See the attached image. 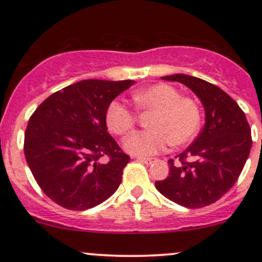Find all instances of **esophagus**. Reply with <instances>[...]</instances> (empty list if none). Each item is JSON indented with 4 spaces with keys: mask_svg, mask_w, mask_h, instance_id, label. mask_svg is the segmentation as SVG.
Segmentation results:
<instances>
[{
    "mask_svg": "<svg viewBox=\"0 0 262 262\" xmlns=\"http://www.w3.org/2000/svg\"><path fill=\"white\" fill-rule=\"evenodd\" d=\"M137 160L140 161V162H143V164L150 165V164H151V162L155 161V159H152V158H143V156H138Z\"/></svg>",
    "mask_w": 262,
    "mask_h": 262,
    "instance_id": "1",
    "label": "esophagus"
}]
</instances>
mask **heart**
I'll return each instance as SVG.
<instances>
[{
  "instance_id": "heart-1",
  "label": "heart",
  "mask_w": 262,
  "mask_h": 262,
  "mask_svg": "<svg viewBox=\"0 0 262 262\" xmlns=\"http://www.w3.org/2000/svg\"><path fill=\"white\" fill-rule=\"evenodd\" d=\"M139 111L152 112L148 130L135 132L123 143L129 154L151 156L164 151L170 144L181 146L193 139L201 125L197 102L182 97L169 83H156L132 95ZM137 116L121 101H112L106 111V124L116 135H125L134 128Z\"/></svg>"
}]
</instances>
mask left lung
Returning <instances> with one entry per match:
<instances>
[{
    "mask_svg": "<svg viewBox=\"0 0 262 262\" xmlns=\"http://www.w3.org/2000/svg\"><path fill=\"white\" fill-rule=\"evenodd\" d=\"M162 80L181 82L196 93L206 111V124L177 161L170 159L169 176L155 186L180 206L202 208L217 202L239 179L250 154V125L242 108L218 86L183 74Z\"/></svg>",
    "mask_w": 262,
    "mask_h": 262,
    "instance_id": "1",
    "label": "left lung"
}]
</instances>
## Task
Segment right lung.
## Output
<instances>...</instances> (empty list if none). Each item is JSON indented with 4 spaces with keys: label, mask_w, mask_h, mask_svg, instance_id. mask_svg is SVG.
Here are the masks:
<instances>
[{
    "label": "right lung",
    "mask_w": 262,
    "mask_h": 262,
    "mask_svg": "<svg viewBox=\"0 0 262 262\" xmlns=\"http://www.w3.org/2000/svg\"><path fill=\"white\" fill-rule=\"evenodd\" d=\"M132 80H83L39 104L25 133V155L35 181L53 202L85 210L110 198L130 158L108 134L106 111ZM103 156L108 161L99 162Z\"/></svg>",
    "instance_id": "add662e5"
}]
</instances>
